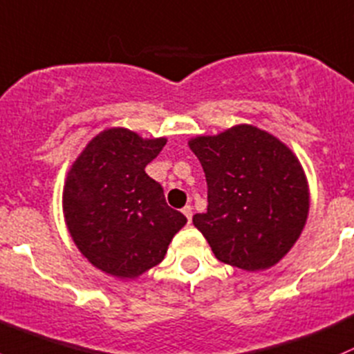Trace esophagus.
<instances>
[{
    "label": "esophagus",
    "instance_id": "esophagus-1",
    "mask_svg": "<svg viewBox=\"0 0 354 354\" xmlns=\"http://www.w3.org/2000/svg\"><path fill=\"white\" fill-rule=\"evenodd\" d=\"M182 212H184V216H185V218H187V221L191 223V219H192V207L191 206H185L184 209H182Z\"/></svg>",
    "mask_w": 354,
    "mask_h": 354
}]
</instances>
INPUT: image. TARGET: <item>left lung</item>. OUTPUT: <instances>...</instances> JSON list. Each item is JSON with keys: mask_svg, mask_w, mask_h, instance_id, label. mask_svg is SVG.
Wrapping results in <instances>:
<instances>
[{"mask_svg": "<svg viewBox=\"0 0 354 354\" xmlns=\"http://www.w3.org/2000/svg\"><path fill=\"white\" fill-rule=\"evenodd\" d=\"M189 147L207 182V211L192 218L219 261L246 272L279 263L309 214V185L285 143L253 124H236Z\"/></svg>", "mask_w": 354, "mask_h": 354, "instance_id": "obj_1", "label": "left lung"}]
</instances>
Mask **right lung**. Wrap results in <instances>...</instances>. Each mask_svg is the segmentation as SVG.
<instances>
[{
  "label": "right lung",
  "mask_w": 354,
  "mask_h": 354,
  "mask_svg": "<svg viewBox=\"0 0 354 354\" xmlns=\"http://www.w3.org/2000/svg\"><path fill=\"white\" fill-rule=\"evenodd\" d=\"M167 138H142L127 128L94 136L72 163L62 209L75 246L101 272L136 279L158 265L187 223L169 207L145 167Z\"/></svg>",
  "instance_id": "right-lung-1"
}]
</instances>
